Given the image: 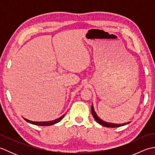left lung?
Listing matches in <instances>:
<instances>
[{
	"mask_svg": "<svg viewBox=\"0 0 155 155\" xmlns=\"http://www.w3.org/2000/svg\"><path fill=\"white\" fill-rule=\"evenodd\" d=\"M91 113L92 114L94 118V120H96L98 124H100L102 126L106 127H110V128H115V127H120L122 126H124L125 124H129L130 122H128V123H123V124H115V123H107L106 121H104L100 118L99 117H98V115L97 114V113H95L94 109V107L93 104H92L91 106Z\"/></svg>",
	"mask_w": 155,
	"mask_h": 155,
	"instance_id": "8db88e82",
	"label": "left lung"
}]
</instances>
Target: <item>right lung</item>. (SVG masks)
Segmentation results:
<instances>
[{
  "label": "right lung",
  "instance_id": "obj_1",
  "mask_svg": "<svg viewBox=\"0 0 155 155\" xmlns=\"http://www.w3.org/2000/svg\"><path fill=\"white\" fill-rule=\"evenodd\" d=\"M64 115H65V114L62 115V117L57 118V119H55L54 120H51V121H45V122L32 121V120H29L27 119V118H24V119L27 122H28V123H29L32 124H35V125H38V126H50V125L54 124L56 123H58V122H60L62 119V118H63V117H64Z\"/></svg>",
  "mask_w": 155,
  "mask_h": 155
}]
</instances>
